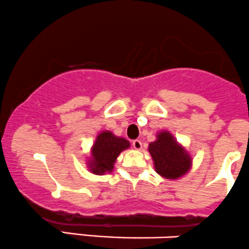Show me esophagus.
I'll use <instances>...</instances> for the list:
<instances>
[{"mask_svg": "<svg viewBox=\"0 0 249 249\" xmlns=\"http://www.w3.org/2000/svg\"><path fill=\"white\" fill-rule=\"evenodd\" d=\"M133 147L136 149V150H140L142 148V142L140 140H134L133 141Z\"/></svg>", "mask_w": 249, "mask_h": 249, "instance_id": "obj_1", "label": "esophagus"}]
</instances>
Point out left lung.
I'll use <instances>...</instances> for the list:
<instances>
[{"instance_id": "obj_1", "label": "left lung", "mask_w": 249, "mask_h": 249, "mask_svg": "<svg viewBox=\"0 0 249 249\" xmlns=\"http://www.w3.org/2000/svg\"><path fill=\"white\" fill-rule=\"evenodd\" d=\"M149 153L154 160L157 174L166 179H177L189 171L191 157L168 131H162L157 140L149 144Z\"/></svg>"}]
</instances>
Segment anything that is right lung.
I'll return each instance as SVG.
<instances>
[{
	"mask_svg": "<svg viewBox=\"0 0 249 249\" xmlns=\"http://www.w3.org/2000/svg\"><path fill=\"white\" fill-rule=\"evenodd\" d=\"M129 145L127 140L113 135L110 131L99 134L92 148V160H89V170L95 175L110 172L120 153Z\"/></svg>",
	"mask_w": 249,
	"mask_h": 249,
	"instance_id": "right-lung-1",
	"label": "right lung"
}]
</instances>
